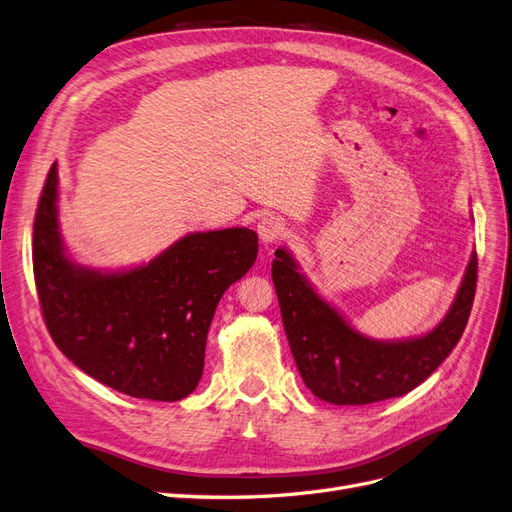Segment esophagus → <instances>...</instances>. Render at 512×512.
I'll use <instances>...</instances> for the list:
<instances>
[{
  "label": "esophagus",
  "instance_id": "1",
  "mask_svg": "<svg viewBox=\"0 0 512 512\" xmlns=\"http://www.w3.org/2000/svg\"><path fill=\"white\" fill-rule=\"evenodd\" d=\"M257 231H259L261 242H264L266 246H270V244H274L276 240H281V238L285 236L287 227H285V223H283V218L274 216V214H268V216H264V218H261V221H259Z\"/></svg>",
  "mask_w": 512,
  "mask_h": 512
}]
</instances>
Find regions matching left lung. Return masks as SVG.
I'll return each instance as SVG.
<instances>
[{
    "instance_id": "8db88e82",
    "label": "left lung",
    "mask_w": 512,
    "mask_h": 512,
    "mask_svg": "<svg viewBox=\"0 0 512 512\" xmlns=\"http://www.w3.org/2000/svg\"><path fill=\"white\" fill-rule=\"evenodd\" d=\"M274 255L272 281L296 367L306 388L334 405H367L414 390L455 349L474 304L476 253L440 326L410 341H375L315 294L285 248Z\"/></svg>"
}]
</instances>
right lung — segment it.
<instances>
[{"mask_svg":"<svg viewBox=\"0 0 512 512\" xmlns=\"http://www.w3.org/2000/svg\"><path fill=\"white\" fill-rule=\"evenodd\" d=\"M257 233L246 227L191 233L128 272L70 261L57 227V167L34 221V279L47 330L81 371L128 397L180 401L203 373L218 300L251 270Z\"/></svg>","mask_w":512,"mask_h":512,"instance_id":"1","label":"right lung"}]
</instances>
